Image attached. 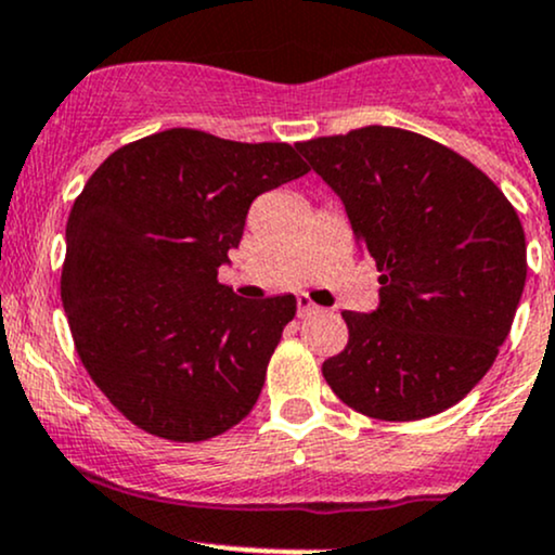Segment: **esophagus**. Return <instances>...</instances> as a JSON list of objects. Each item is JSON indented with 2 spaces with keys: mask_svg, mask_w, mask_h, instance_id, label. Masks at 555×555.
I'll return each instance as SVG.
<instances>
[{
  "mask_svg": "<svg viewBox=\"0 0 555 555\" xmlns=\"http://www.w3.org/2000/svg\"><path fill=\"white\" fill-rule=\"evenodd\" d=\"M315 310H319V306H315L308 295L297 297V315H310V313H315Z\"/></svg>",
  "mask_w": 555,
  "mask_h": 555,
  "instance_id": "1",
  "label": "esophagus"
}]
</instances>
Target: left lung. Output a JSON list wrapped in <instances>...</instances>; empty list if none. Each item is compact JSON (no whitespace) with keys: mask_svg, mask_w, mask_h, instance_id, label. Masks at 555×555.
<instances>
[{"mask_svg":"<svg viewBox=\"0 0 555 555\" xmlns=\"http://www.w3.org/2000/svg\"><path fill=\"white\" fill-rule=\"evenodd\" d=\"M345 203L374 258L379 308L345 310L347 345L324 379L379 422H418L464 400L495 363L527 279L519 216L490 176L435 139L363 126L297 142Z\"/></svg>","mask_w":555,"mask_h":555,"instance_id":"left-lung-1","label":"left lung"}]
</instances>
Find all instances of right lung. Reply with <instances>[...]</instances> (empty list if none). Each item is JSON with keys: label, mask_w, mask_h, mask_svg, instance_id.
Segmentation results:
<instances>
[{"label": "right lung", "mask_w": 555, "mask_h": 555, "mask_svg": "<svg viewBox=\"0 0 555 555\" xmlns=\"http://www.w3.org/2000/svg\"><path fill=\"white\" fill-rule=\"evenodd\" d=\"M308 170L287 142L168 129L91 173L65 227L60 295L83 369L139 429L203 442L253 411L297 300L236 297L218 266L253 199Z\"/></svg>", "instance_id": "obj_1"}]
</instances>
